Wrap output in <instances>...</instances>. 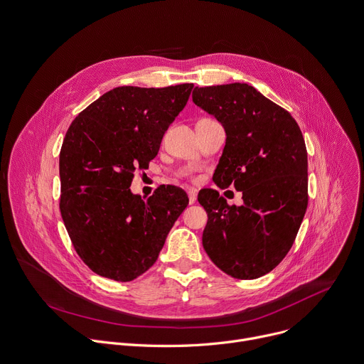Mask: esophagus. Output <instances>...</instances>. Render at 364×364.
Listing matches in <instances>:
<instances>
[{"label": "esophagus", "instance_id": "1", "mask_svg": "<svg viewBox=\"0 0 364 364\" xmlns=\"http://www.w3.org/2000/svg\"><path fill=\"white\" fill-rule=\"evenodd\" d=\"M196 200H197V193H196V190H190V191H188V203H190V204H194Z\"/></svg>", "mask_w": 364, "mask_h": 364}]
</instances>
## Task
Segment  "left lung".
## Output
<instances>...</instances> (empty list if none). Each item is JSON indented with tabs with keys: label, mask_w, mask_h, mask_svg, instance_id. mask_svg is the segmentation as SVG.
I'll return each instance as SVG.
<instances>
[{
	"label": "left lung",
	"mask_w": 364,
	"mask_h": 364,
	"mask_svg": "<svg viewBox=\"0 0 364 364\" xmlns=\"http://www.w3.org/2000/svg\"><path fill=\"white\" fill-rule=\"evenodd\" d=\"M193 102L226 131L215 183L243 198L229 205L213 188L198 193L209 218L203 247L225 274L259 278L289 252L306 210L304 136L288 111L246 83L194 87Z\"/></svg>",
	"instance_id": "8db88e82"
}]
</instances>
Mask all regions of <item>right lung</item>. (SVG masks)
I'll use <instances>...</instances> for the list:
<instances>
[{"instance_id":"right-lung-1","label":"right lung","mask_w":364,"mask_h":364,"mask_svg":"<svg viewBox=\"0 0 364 364\" xmlns=\"http://www.w3.org/2000/svg\"><path fill=\"white\" fill-rule=\"evenodd\" d=\"M193 86L115 87L69 127L59 160L60 213L95 274L127 282L148 271L187 207L178 187H160L144 200L129 186L135 170L148 168L159 154Z\"/></svg>"}]
</instances>
